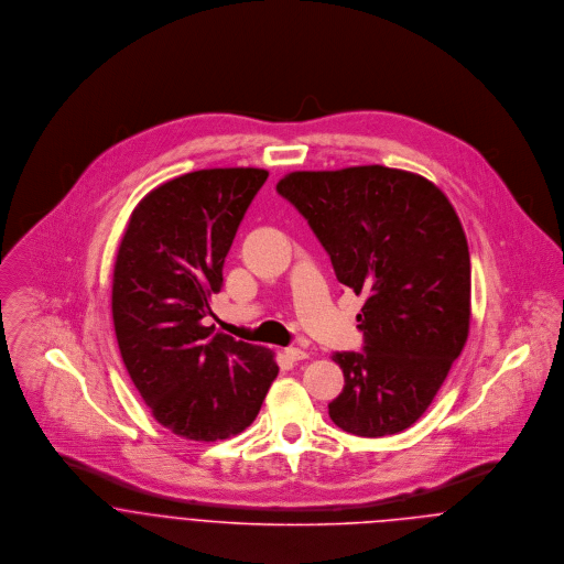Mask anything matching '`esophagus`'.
<instances>
[{"label": "esophagus", "instance_id": "obj_1", "mask_svg": "<svg viewBox=\"0 0 564 564\" xmlns=\"http://www.w3.org/2000/svg\"><path fill=\"white\" fill-rule=\"evenodd\" d=\"M284 354H286V358H291V360H306L311 354L306 351V349H302V347H286L284 349Z\"/></svg>", "mask_w": 564, "mask_h": 564}]
</instances>
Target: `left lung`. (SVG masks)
Returning a JSON list of instances; mask_svg holds the SVG:
<instances>
[{
	"label": "left lung",
	"mask_w": 564,
	"mask_h": 564,
	"mask_svg": "<svg viewBox=\"0 0 564 564\" xmlns=\"http://www.w3.org/2000/svg\"><path fill=\"white\" fill-rule=\"evenodd\" d=\"M278 193L308 221L336 280L365 295L362 351H336L343 393L329 419L367 438L410 427L460 356L471 319L463 224L430 180L382 164L293 171Z\"/></svg>",
	"instance_id": "left-lung-1"
}]
</instances>
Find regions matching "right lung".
<instances>
[{"mask_svg": "<svg viewBox=\"0 0 564 564\" xmlns=\"http://www.w3.org/2000/svg\"><path fill=\"white\" fill-rule=\"evenodd\" d=\"M267 177L253 166L173 177L139 202L117 251L112 322L123 365L154 419L182 438L239 434L278 376L271 349L202 323Z\"/></svg>", "mask_w": 564, "mask_h": 564, "instance_id": "1", "label": "right lung"}]
</instances>
